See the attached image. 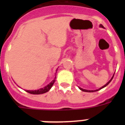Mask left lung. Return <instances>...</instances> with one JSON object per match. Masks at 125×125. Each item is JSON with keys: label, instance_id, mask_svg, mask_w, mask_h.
Here are the masks:
<instances>
[{"label": "left lung", "instance_id": "8db88e82", "mask_svg": "<svg viewBox=\"0 0 125 125\" xmlns=\"http://www.w3.org/2000/svg\"><path fill=\"white\" fill-rule=\"evenodd\" d=\"M100 27H103V26L102 25H100ZM114 75H115V74H114ZM114 75H113V77L112 78H111V79H110V81H108V83H107L105 85H104L103 86V87H101V88H100V89H96V90H87V89H82V88H79V89H81V91H84V92H95V91H98V90H100V89H102V88H104V87L105 86H106L108 84L110 83V82H111V80H112L113 79V77H114Z\"/></svg>", "mask_w": 125, "mask_h": 125}]
</instances>
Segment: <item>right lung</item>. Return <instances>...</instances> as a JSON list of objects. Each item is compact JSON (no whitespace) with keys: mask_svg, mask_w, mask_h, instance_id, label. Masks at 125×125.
Instances as JSON below:
<instances>
[{"mask_svg":"<svg viewBox=\"0 0 125 125\" xmlns=\"http://www.w3.org/2000/svg\"><path fill=\"white\" fill-rule=\"evenodd\" d=\"M56 77H55L54 79H56ZM55 79L52 81L51 83L49 84L48 85H47L46 86H45L44 88H41V89H39L38 90H34V91H29V90H25V91L30 94H41L45 93L47 92V91H49V89L51 88V87L52 86L53 84L54 83Z\"/></svg>","mask_w":125,"mask_h":125,"instance_id":"obj_1","label":"right lung"}]
</instances>
